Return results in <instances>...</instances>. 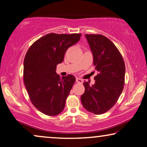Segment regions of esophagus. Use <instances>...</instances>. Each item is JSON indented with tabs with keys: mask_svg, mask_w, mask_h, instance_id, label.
Here are the masks:
<instances>
[{
	"mask_svg": "<svg viewBox=\"0 0 147 147\" xmlns=\"http://www.w3.org/2000/svg\"><path fill=\"white\" fill-rule=\"evenodd\" d=\"M76 82L77 83H79V84H82L83 83V80L82 79H80L79 78H76Z\"/></svg>",
	"mask_w": 147,
	"mask_h": 147,
	"instance_id": "obj_1",
	"label": "esophagus"
}]
</instances>
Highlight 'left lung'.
<instances>
[{"mask_svg":"<svg viewBox=\"0 0 147 147\" xmlns=\"http://www.w3.org/2000/svg\"><path fill=\"white\" fill-rule=\"evenodd\" d=\"M94 57V65L98 71L95 84L84 82L85 92L81 96L82 105L88 112L102 114L118 101L124 85L125 64L115 45L105 36L86 34Z\"/></svg>","mask_w":147,"mask_h":147,"instance_id":"left-lung-1","label":"left lung"}]
</instances>
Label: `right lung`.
Here are the masks:
<instances>
[{
	"instance_id": "add662e5",
	"label": "right lung",
	"mask_w": 147,
	"mask_h": 147,
	"mask_svg": "<svg viewBox=\"0 0 147 147\" xmlns=\"http://www.w3.org/2000/svg\"><path fill=\"white\" fill-rule=\"evenodd\" d=\"M81 35L47 34L34 42L26 53L24 84L31 103L45 115H57L65 107L76 78L69 74L61 79L56 74V67L63 61L67 49L79 41Z\"/></svg>"
}]
</instances>
